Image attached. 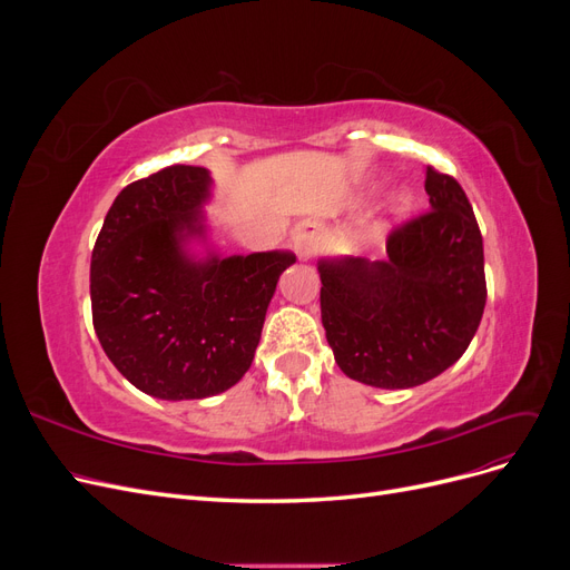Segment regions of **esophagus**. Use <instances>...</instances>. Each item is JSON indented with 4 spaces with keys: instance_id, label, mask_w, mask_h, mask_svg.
<instances>
[{
    "instance_id": "1",
    "label": "esophagus",
    "mask_w": 570,
    "mask_h": 570,
    "mask_svg": "<svg viewBox=\"0 0 570 570\" xmlns=\"http://www.w3.org/2000/svg\"><path fill=\"white\" fill-rule=\"evenodd\" d=\"M292 245H295V252L306 258L312 256L316 245H318V228L312 226V223H304L295 233H292Z\"/></svg>"
}]
</instances>
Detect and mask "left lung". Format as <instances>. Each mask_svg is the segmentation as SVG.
I'll return each instance as SVG.
<instances>
[{"label": "left lung", "instance_id": "obj_1", "mask_svg": "<svg viewBox=\"0 0 570 570\" xmlns=\"http://www.w3.org/2000/svg\"><path fill=\"white\" fill-rule=\"evenodd\" d=\"M430 209L387 235L385 262H321V321L337 366L373 387H416L450 368L485 312L482 235L456 178L425 170Z\"/></svg>", "mask_w": 570, "mask_h": 570}]
</instances>
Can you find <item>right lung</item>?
I'll list each match as a JSON object with an SVG mask.
<instances>
[{
	"instance_id": "right-lung-1",
	"label": "right lung",
	"mask_w": 570,
	"mask_h": 570,
	"mask_svg": "<svg viewBox=\"0 0 570 570\" xmlns=\"http://www.w3.org/2000/svg\"><path fill=\"white\" fill-rule=\"evenodd\" d=\"M209 195L199 166H166L120 189L92 249L95 333L111 364L159 400L226 392L252 361L287 252L193 264L185 235L202 233Z\"/></svg>"
}]
</instances>
